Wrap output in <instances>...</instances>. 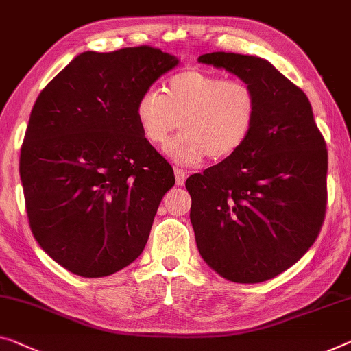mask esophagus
Listing matches in <instances>:
<instances>
[{"mask_svg": "<svg viewBox=\"0 0 351 351\" xmlns=\"http://www.w3.org/2000/svg\"><path fill=\"white\" fill-rule=\"evenodd\" d=\"M187 178V171L181 170V169H175V180H176V186H182L186 182Z\"/></svg>", "mask_w": 351, "mask_h": 351, "instance_id": "esophagus-1", "label": "esophagus"}]
</instances>
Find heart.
<instances>
[{
    "label": "heart",
    "mask_w": 351,
    "mask_h": 351,
    "mask_svg": "<svg viewBox=\"0 0 351 351\" xmlns=\"http://www.w3.org/2000/svg\"><path fill=\"white\" fill-rule=\"evenodd\" d=\"M258 113L254 86L244 80L191 67L169 78L164 94L145 91L135 104V121L143 138L164 146L180 128L182 134L167 146L176 164L192 167L206 158L227 159L243 148Z\"/></svg>",
    "instance_id": "heart-1"
}]
</instances>
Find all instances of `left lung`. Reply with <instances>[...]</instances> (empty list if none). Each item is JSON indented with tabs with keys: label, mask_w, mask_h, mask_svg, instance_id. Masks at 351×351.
Listing matches in <instances>:
<instances>
[{
	"label": "left lung",
	"mask_w": 351,
	"mask_h": 351,
	"mask_svg": "<svg viewBox=\"0 0 351 351\" xmlns=\"http://www.w3.org/2000/svg\"><path fill=\"white\" fill-rule=\"evenodd\" d=\"M198 62L250 83L258 113L238 153L187 178L197 247L227 280L258 284L295 265L320 233L326 143L309 99L271 62L226 51Z\"/></svg>",
	"instance_id": "left-lung-1"
}]
</instances>
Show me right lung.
<instances>
[{
    "label": "right lung",
    "mask_w": 351,
    "mask_h": 351,
    "mask_svg": "<svg viewBox=\"0 0 351 351\" xmlns=\"http://www.w3.org/2000/svg\"><path fill=\"white\" fill-rule=\"evenodd\" d=\"M178 62L149 45L83 51L36 99L20 153L26 213L71 273L110 276L143 252L175 176L140 132L135 104Z\"/></svg>",
    "instance_id": "obj_1"
}]
</instances>
